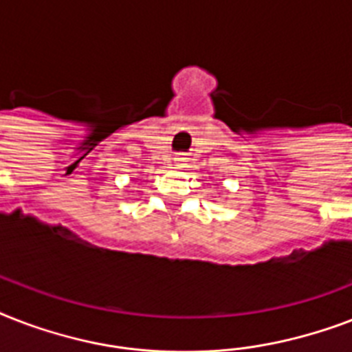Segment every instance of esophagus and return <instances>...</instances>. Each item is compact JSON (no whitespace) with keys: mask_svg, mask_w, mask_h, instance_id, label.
Masks as SVG:
<instances>
[{"mask_svg":"<svg viewBox=\"0 0 352 352\" xmlns=\"http://www.w3.org/2000/svg\"><path fill=\"white\" fill-rule=\"evenodd\" d=\"M186 155L184 153H177L175 157H173V162H175V166H179V168H182V166L186 164Z\"/></svg>","mask_w":352,"mask_h":352,"instance_id":"34e87169","label":"esophagus"}]
</instances>
